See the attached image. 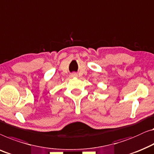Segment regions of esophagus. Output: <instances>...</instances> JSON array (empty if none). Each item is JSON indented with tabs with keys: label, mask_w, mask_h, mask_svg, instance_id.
<instances>
[{
	"label": "esophagus",
	"mask_w": 154,
	"mask_h": 154,
	"mask_svg": "<svg viewBox=\"0 0 154 154\" xmlns=\"http://www.w3.org/2000/svg\"><path fill=\"white\" fill-rule=\"evenodd\" d=\"M72 77H77L78 75H77V73H72Z\"/></svg>",
	"instance_id": "esophagus-1"
}]
</instances>
